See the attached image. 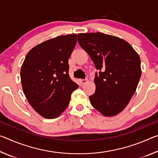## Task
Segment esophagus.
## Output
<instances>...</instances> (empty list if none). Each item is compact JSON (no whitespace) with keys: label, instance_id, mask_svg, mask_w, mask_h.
<instances>
[{"label":"esophagus","instance_id":"34e87169","mask_svg":"<svg viewBox=\"0 0 158 158\" xmlns=\"http://www.w3.org/2000/svg\"><path fill=\"white\" fill-rule=\"evenodd\" d=\"M80 81H81V84H85V83L88 81V79H81L80 80Z\"/></svg>","mask_w":158,"mask_h":158}]
</instances>
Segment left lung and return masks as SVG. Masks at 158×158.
<instances>
[{
    "label": "left lung",
    "mask_w": 158,
    "mask_h": 158,
    "mask_svg": "<svg viewBox=\"0 0 158 158\" xmlns=\"http://www.w3.org/2000/svg\"><path fill=\"white\" fill-rule=\"evenodd\" d=\"M77 41L99 71L90 104L104 116H115L125 108L137 89L141 75L139 56L128 42L110 35L79 33Z\"/></svg>",
    "instance_id": "left-lung-1"
}]
</instances>
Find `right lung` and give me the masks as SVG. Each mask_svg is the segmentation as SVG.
Segmentation results:
<instances>
[{"label": "right lung", "instance_id": "add662e5", "mask_svg": "<svg viewBox=\"0 0 158 158\" xmlns=\"http://www.w3.org/2000/svg\"><path fill=\"white\" fill-rule=\"evenodd\" d=\"M76 43V34L45 41L28 53L21 66L24 95L34 110L46 118L62 114L79 87L69 75L68 60Z\"/></svg>", "mask_w": 158, "mask_h": 158}]
</instances>
